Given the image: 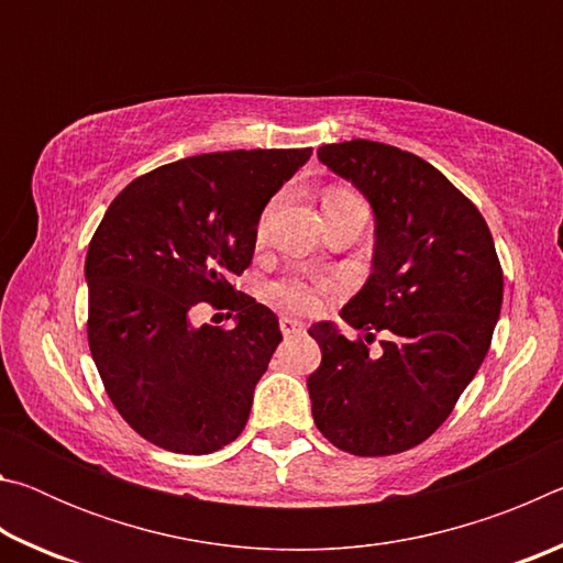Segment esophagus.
I'll return each mask as SVG.
<instances>
[{"mask_svg":"<svg viewBox=\"0 0 563 563\" xmlns=\"http://www.w3.org/2000/svg\"><path fill=\"white\" fill-rule=\"evenodd\" d=\"M280 330H283V335L288 338V335H298V332L305 330V325H302V322H300L298 318L280 316Z\"/></svg>","mask_w":563,"mask_h":563,"instance_id":"obj_1","label":"esophagus"}]
</instances>
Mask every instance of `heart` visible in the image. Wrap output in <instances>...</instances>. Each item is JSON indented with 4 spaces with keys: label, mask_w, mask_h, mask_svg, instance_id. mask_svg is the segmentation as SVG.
Wrapping results in <instances>:
<instances>
[{
    "label": "heart",
    "mask_w": 563,
    "mask_h": 563,
    "mask_svg": "<svg viewBox=\"0 0 563 563\" xmlns=\"http://www.w3.org/2000/svg\"><path fill=\"white\" fill-rule=\"evenodd\" d=\"M362 203L355 194H350L345 188H330L325 198H322V206L328 208H338V206H355ZM275 211V201H271L268 206L263 208V213L258 218V228H255V235H258V241H263L265 233H268V225H271V218ZM320 285H308L298 278H290V280H278L271 285V292L273 298H278L280 302L290 305V308H298V310H312L318 305V295H320Z\"/></svg>",
    "instance_id": "heart-1"
}]
</instances>
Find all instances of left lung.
Here are the masks:
<instances>
[{
	"instance_id": "obj_1",
	"label": "left lung",
	"mask_w": 563,
	"mask_h": 563,
	"mask_svg": "<svg viewBox=\"0 0 563 563\" xmlns=\"http://www.w3.org/2000/svg\"><path fill=\"white\" fill-rule=\"evenodd\" d=\"M375 213L373 273L342 308L365 335L332 322L308 332L322 350L308 377L325 440L357 456L422 444L452 415L492 345L504 275L489 225L432 164L397 146L352 139L318 148ZM384 332L379 351H369Z\"/></svg>"
}]
</instances>
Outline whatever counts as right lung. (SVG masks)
Listing matches in <instances>:
<instances>
[{
    "label": "right lung",
    "instance_id": "right-lung-1",
    "mask_svg": "<svg viewBox=\"0 0 563 563\" xmlns=\"http://www.w3.org/2000/svg\"><path fill=\"white\" fill-rule=\"evenodd\" d=\"M312 148H253L166 164L121 190L87 253L91 357L113 407L144 440L211 454L243 432L280 345L271 308L235 290L265 203ZM236 312L196 327L198 303ZM230 314V313H229Z\"/></svg>",
    "mask_w": 563,
    "mask_h": 563
}]
</instances>
